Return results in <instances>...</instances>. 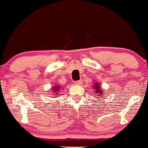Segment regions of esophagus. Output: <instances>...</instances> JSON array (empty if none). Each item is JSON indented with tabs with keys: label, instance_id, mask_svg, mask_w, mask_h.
Listing matches in <instances>:
<instances>
[{
	"label": "esophagus",
	"instance_id": "1",
	"mask_svg": "<svg viewBox=\"0 0 148 148\" xmlns=\"http://www.w3.org/2000/svg\"><path fill=\"white\" fill-rule=\"evenodd\" d=\"M74 84H75L76 85H81V84H82V81H81V80H79V81H75V82H74Z\"/></svg>",
	"mask_w": 148,
	"mask_h": 148
}]
</instances>
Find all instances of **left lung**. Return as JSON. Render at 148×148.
<instances>
[{
    "label": "left lung",
    "instance_id": "8db88e82",
    "mask_svg": "<svg viewBox=\"0 0 148 148\" xmlns=\"http://www.w3.org/2000/svg\"><path fill=\"white\" fill-rule=\"evenodd\" d=\"M93 89H94L95 91V92H96L95 94H97V96L102 97L103 95V90L102 89V88L101 87V84H99L97 81H95L94 82V85H93Z\"/></svg>",
    "mask_w": 148,
    "mask_h": 148
}]
</instances>
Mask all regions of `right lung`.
<instances>
[{
	"label": "right lung",
	"mask_w": 148,
	"mask_h": 148,
	"mask_svg": "<svg viewBox=\"0 0 148 148\" xmlns=\"http://www.w3.org/2000/svg\"><path fill=\"white\" fill-rule=\"evenodd\" d=\"M60 88H61V86H59V85H57V84H56V86H53L52 87V89H51V92L53 93V95H55L54 96L55 97H58L57 95H58Z\"/></svg>",
	"instance_id": "right-lung-1"
}]
</instances>
